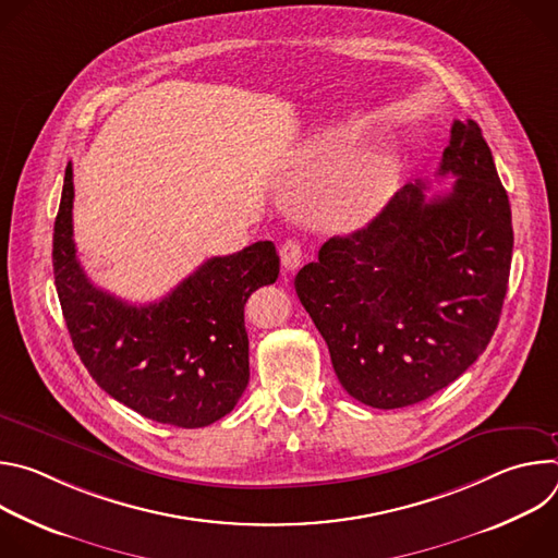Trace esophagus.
Instances as JSON below:
<instances>
[{"label": "esophagus", "instance_id": "obj_1", "mask_svg": "<svg viewBox=\"0 0 558 558\" xmlns=\"http://www.w3.org/2000/svg\"><path fill=\"white\" fill-rule=\"evenodd\" d=\"M302 247L298 241H287L282 247H280V260H282V267L284 271H295L302 263Z\"/></svg>", "mask_w": 558, "mask_h": 558}]
</instances>
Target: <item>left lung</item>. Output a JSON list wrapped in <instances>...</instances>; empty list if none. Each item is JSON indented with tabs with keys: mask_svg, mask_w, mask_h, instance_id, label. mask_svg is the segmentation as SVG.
Instances as JSON below:
<instances>
[{
	"mask_svg": "<svg viewBox=\"0 0 558 558\" xmlns=\"http://www.w3.org/2000/svg\"><path fill=\"white\" fill-rule=\"evenodd\" d=\"M426 198L409 183L362 229L333 235L295 276V293L357 402L428 400L480 357L497 325L512 263V214L493 151L472 119L454 121Z\"/></svg>",
	"mask_w": 558,
	"mask_h": 558,
	"instance_id": "8db88e82",
	"label": "left lung"
}]
</instances>
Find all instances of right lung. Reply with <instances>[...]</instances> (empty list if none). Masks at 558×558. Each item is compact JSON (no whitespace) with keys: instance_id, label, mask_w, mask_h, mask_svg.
Returning a JSON list of instances; mask_svg holds the SVG:
<instances>
[{"instance_id":"add662e5","label":"right lung","mask_w":558,"mask_h":558,"mask_svg":"<svg viewBox=\"0 0 558 558\" xmlns=\"http://www.w3.org/2000/svg\"><path fill=\"white\" fill-rule=\"evenodd\" d=\"M72 166L54 218V287L76 355L93 379L138 415L179 428L225 417L250 381L247 298L274 284L271 241L203 263L163 300L128 304L95 287L72 241Z\"/></svg>"}]
</instances>
